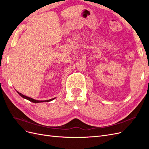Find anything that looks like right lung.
<instances>
[{"label": "right lung", "mask_w": 149, "mask_h": 149, "mask_svg": "<svg viewBox=\"0 0 149 149\" xmlns=\"http://www.w3.org/2000/svg\"><path fill=\"white\" fill-rule=\"evenodd\" d=\"M17 93H18V94H19L21 97H22L24 98V99H26V100H29V101H31V102H34V103H38V102H49V101H52V100H55V98H53V99H51V100H49L38 101V100H34V99H32V98H31V97H30L26 96L24 95V94H21L20 93L18 92V91H17Z\"/></svg>", "instance_id": "1"}]
</instances>
